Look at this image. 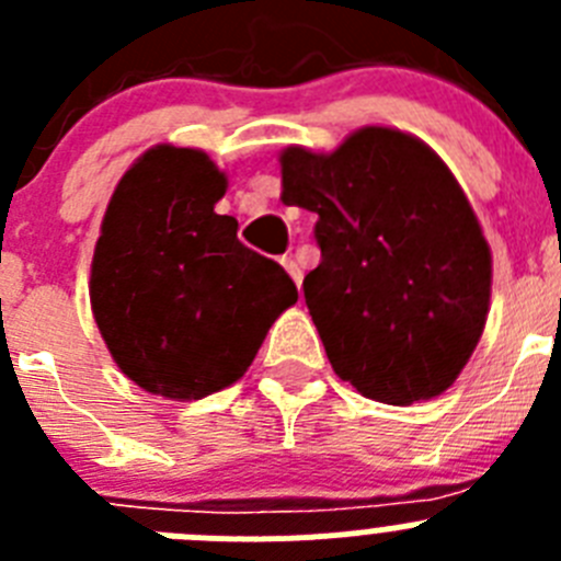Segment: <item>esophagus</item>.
<instances>
[{
    "label": "esophagus",
    "instance_id": "obj_1",
    "mask_svg": "<svg viewBox=\"0 0 561 561\" xmlns=\"http://www.w3.org/2000/svg\"><path fill=\"white\" fill-rule=\"evenodd\" d=\"M280 264H284V270L289 272L291 280H295L297 286L304 284V270H300V264H297L295 255H284V257H280Z\"/></svg>",
    "mask_w": 561,
    "mask_h": 561
}]
</instances>
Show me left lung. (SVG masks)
Instances as JSON below:
<instances>
[{
    "label": "left lung",
    "instance_id": "left-lung-1",
    "mask_svg": "<svg viewBox=\"0 0 561 561\" xmlns=\"http://www.w3.org/2000/svg\"><path fill=\"white\" fill-rule=\"evenodd\" d=\"M280 185L317 213L304 291L334 374L396 408L453 388L483 334L492 250L438 153L365 126L331 153L284 148Z\"/></svg>",
    "mask_w": 561,
    "mask_h": 561
}]
</instances>
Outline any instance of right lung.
<instances>
[{
  "label": "right lung",
  "mask_w": 561,
  "mask_h": 561,
  "mask_svg": "<svg viewBox=\"0 0 561 561\" xmlns=\"http://www.w3.org/2000/svg\"><path fill=\"white\" fill-rule=\"evenodd\" d=\"M227 176L199 148H148L108 199L89 300L108 354L142 390L205 399L247 374L297 304L284 266L219 216Z\"/></svg>",
  "instance_id": "add662e5"
}]
</instances>
